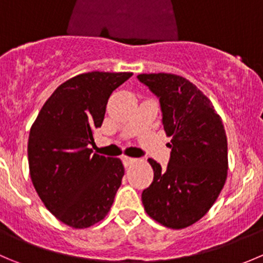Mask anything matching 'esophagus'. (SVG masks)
Here are the masks:
<instances>
[{"label": "esophagus", "mask_w": 263, "mask_h": 263, "mask_svg": "<svg viewBox=\"0 0 263 263\" xmlns=\"http://www.w3.org/2000/svg\"><path fill=\"white\" fill-rule=\"evenodd\" d=\"M136 162H137L136 158L127 157V155H124V157H123V163H124V165H131V164H134V163H136Z\"/></svg>", "instance_id": "1"}]
</instances>
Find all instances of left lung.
<instances>
[{
	"label": "left lung",
	"instance_id": "left-lung-1",
	"mask_svg": "<svg viewBox=\"0 0 263 263\" xmlns=\"http://www.w3.org/2000/svg\"><path fill=\"white\" fill-rule=\"evenodd\" d=\"M159 99L165 135L172 137L165 170L149 160L152 185L142 191L147 215L170 229H185L215 204L228 177V139L222 119L195 85L171 73L139 74Z\"/></svg>",
	"mask_w": 263,
	"mask_h": 263
}]
</instances>
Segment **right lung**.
<instances>
[{
	"instance_id": "add662e5",
	"label": "right lung",
	"mask_w": 263,
	"mask_h": 263,
	"mask_svg": "<svg viewBox=\"0 0 263 263\" xmlns=\"http://www.w3.org/2000/svg\"><path fill=\"white\" fill-rule=\"evenodd\" d=\"M132 73L90 72L61 83L43 104L28 140L33 186L48 211L73 229H87L110 211L122 183L119 158L92 154L111 92Z\"/></svg>"
}]
</instances>
